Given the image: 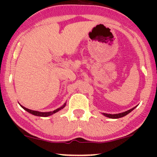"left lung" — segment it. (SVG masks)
I'll return each mask as SVG.
<instances>
[{"label":"left lung","mask_w":157,"mask_h":157,"mask_svg":"<svg viewBox=\"0 0 157 157\" xmlns=\"http://www.w3.org/2000/svg\"><path fill=\"white\" fill-rule=\"evenodd\" d=\"M133 108V109H131L130 110H128V111H125V112H122V113H116V114H110V113H103V115L104 116L107 117H109V118H111V119H117V118H120V117H122L125 116V115H127L128 113H129L130 112L134 110L135 108Z\"/></svg>","instance_id":"1"}]
</instances>
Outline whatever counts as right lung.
Listing matches in <instances>:
<instances>
[{
  "instance_id": "obj_1",
  "label": "right lung",
  "mask_w": 157,
  "mask_h": 157,
  "mask_svg": "<svg viewBox=\"0 0 157 157\" xmlns=\"http://www.w3.org/2000/svg\"><path fill=\"white\" fill-rule=\"evenodd\" d=\"M65 105H66V103H65L64 105L62 106V107L59 108V109H56V110H55V111H49V112H40V111H32V110L28 109H26V108L23 107V106H22V105H21V107H22L24 110H26V111H28L29 113H32V114H33V115H35V116H38V117H48V116H50V115L53 114V113L57 112V111H60V110H61L62 109H63V108L65 107Z\"/></svg>"
}]
</instances>
